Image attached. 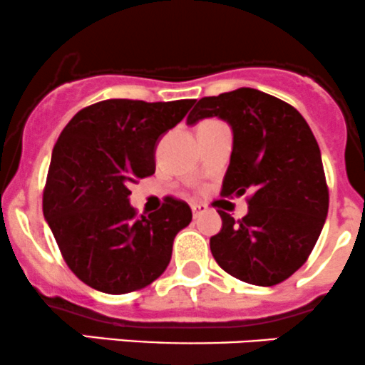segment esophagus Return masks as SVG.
Here are the masks:
<instances>
[{
	"instance_id": "obj_1",
	"label": "esophagus",
	"mask_w": 365,
	"mask_h": 365,
	"mask_svg": "<svg viewBox=\"0 0 365 365\" xmlns=\"http://www.w3.org/2000/svg\"><path fill=\"white\" fill-rule=\"evenodd\" d=\"M191 212H193V216H195V218H197V216H200L202 212H204V205L191 204Z\"/></svg>"
}]
</instances>
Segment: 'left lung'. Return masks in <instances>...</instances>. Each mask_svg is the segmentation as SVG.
Wrapping results in <instances>:
<instances>
[{"mask_svg":"<svg viewBox=\"0 0 365 365\" xmlns=\"http://www.w3.org/2000/svg\"><path fill=\"white\" fill-rule=\"evenodd\" d=\"M220 117L234 147L222 195H247L248 215L218 209L222 230L211 254L223 272L254 286H275L309 259L328 212L319 145L300 111L255 88L202 97L187 124Z\"/></svg>","mask_w":365,"mask_h":365,"instance_id":"left-lung-1","label":"left lung"}]
</instances>
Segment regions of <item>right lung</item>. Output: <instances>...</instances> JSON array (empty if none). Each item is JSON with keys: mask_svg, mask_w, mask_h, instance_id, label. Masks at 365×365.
<instances>
[{"mask_svg": "<svg viewBox=\"0 0 365 365\" xmlns=\"http://www.w3.org/2000/svg\"><path fill=\"white\" fill-rule=\"evenodd\" d=\"M193 103L106 99L79 110L60 133L42 211L61 257L86 286L133 293L167 269L175 234L191 222L190 205L165 197L161 209L138 216L129 182L154 174L158 140Z\"/></svg>", "mask_w": 365, "mask_h": 365, "instance_id": "add662e5", "label": "right lung"}]
</instances>
